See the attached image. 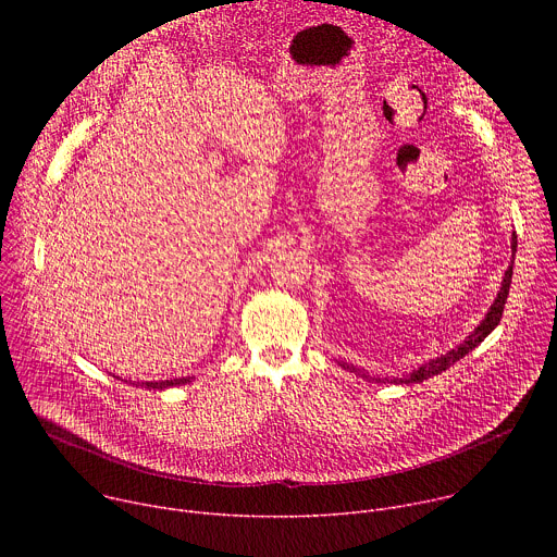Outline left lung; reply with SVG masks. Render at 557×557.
Returning a JSON list of instances; mask_svg holds the SVG:
<instances>
[{"instance_id":"1","label":"left lung","mask_w":557,"mask_h":557,"mask_svg":"<svg viewBox=\"0 0 557 557\" xmlns=\"http://www.w3.org/2000/svg\"><path fill=\"white\" fill-rule=\"evenodd\" d=\"M516 247H518V237H516V233H513V237H511V251H513L511 260L516 258ZM511 275H513V262H511L509 269L505 271L503 286H500L498 297L494 299L492 308L487 310L485 320L473 329V333H471L460 346L451 348L449 352H445V355H441V357H436V359H430L428 363H423L419 370H414V372H412L410 376H406V379H385V381H389V383H421V381H425V379H430V376H434V374H441L443 370H447L449 366H454L456 361H460L467 352H471L481 342H485V337L500 324L503 308H505V304H507V295H509V286H511ZM339 366H344V368H348V370H352V372H359L355 366H348V363H339ZM361 376H368V374H361ZM376 381H381V379H376Z\"/></svg>"}]
</instances>
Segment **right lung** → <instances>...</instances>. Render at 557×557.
Masks as SVG:
<instances>
[{"instance_id":"obj_1","label":"right lung","mask_w":557,"mask_h":557,"mask_svg":"<svg viewBox=\"0 0 557 557\" xmlns=\"http://www.w3.org/2000/svg\"><path fill=\"white\" fill-rule=\"evenodd\" d=\"M119 379V376H116ZM191 376H183V379H168V381H140V387H147V389H165V387H172V385H185L189 383Z\"/></svg>"}]
</instances>
